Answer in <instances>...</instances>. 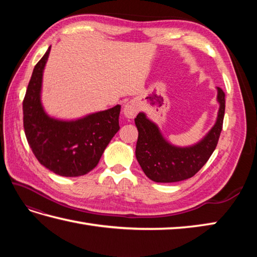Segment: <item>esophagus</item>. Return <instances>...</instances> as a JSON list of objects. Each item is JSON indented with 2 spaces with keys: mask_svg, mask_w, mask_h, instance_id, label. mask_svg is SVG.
<instances>
[{
  "mask_svg": "<svg viewBox=\"0 0 257 257\" xmlns=\"http://www.w3.org/2000/svg\"><path fill=\"white\" fill-rule=\"evenodd\" d=\"M123 114L125 118L128 119H133L136 117V114L138 113L139 111V105L138 102L136 100H132V101H128L125 105L123 106Z\"/></svg>",
  "mask_w": 257,
  "mask_h": 257,
  "instance_id": "1",
  "label": "esophagus"
}]
</instances>
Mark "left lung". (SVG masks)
I'll list each match as a JSON object with an SVG mask.
<instances>
[{"instance_id": "8db88e82", "label": "left lung", "mask_w": 257, "mask_h": 257, "mask_svg": "<svg viewBox=\"0 0 257 257\" xmlns=\"http://www.w3.org/2000/svg\"><path fill=\"white\" fill-rule=\"evenodd\" d=\"M219 111L215 123L198 143L187 147L174 146L163 137L160 128L145 112L135 118L138 129L136 158L145 174L155 182L183 181L198 172L215 150L222 132L225 111V94L216 87Z\"/></svg>"}]
</instances>
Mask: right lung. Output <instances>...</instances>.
<instances>
[{
	"instance_id": "add662e5",
	"label": "right lung",
	"mask_w": 257,
	"mask_h": 257,
	"mask_svg": "<svg viewBox=\"0 0 257 257\" xmlns=\"http://www.w3.org/2000/svg\"><path fill=\"white\" fill-rule=\"evenodd\" d=\"M51 47L38 62L23 100V122L33 154L48 170L62 177H79L94 169L119 130L120 105L64 120L48 114L42 103L43 74Z\"/></svg>"
}]
</instances>
